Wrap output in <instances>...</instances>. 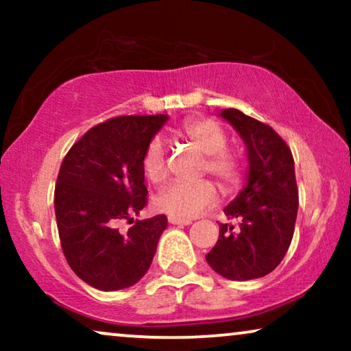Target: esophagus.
<instances>
[{
	"label": "esophagus",
	"instance_id": "obj_1",
	"mask_svg": "<svg viewBox=\"0 0 351 351\" xmlns=\"http://www.w3.org/2000/svg\"><path fill=\"white\" fill-rule=\"evenodd\" d=\"M169 223H172V225H190L191 223V220H189V219H177V217H169Z\"/></svg>",
	"mask_w": 351,
	"mask_h": 351
}]
</instances>
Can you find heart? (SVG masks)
Returning <instances> with one entry per match:
<instances>
[{"label": "heart", "mask_w": 351, "mask_h": 351, "mask_svg": "<svg viewBox=\"0 0 351 351\" xmlns=\"http://www.w3.org/2000/svg\"><path fill=\"white\" fill-rule=\"evenodd\" d=\"M182 137L190 141L206 155L204 171L213 174L223 186L237 185L241 179V162L227 148V136L210 119H191L180 129ZM142 171L152 184H161L167 177L166 147L161 138H153L142 158ZM217 201L213 182H174L156 196V209L171 217L191 219Z\"/></svg>", "instance_id": "heart-1"}]
</instances>
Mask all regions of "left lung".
Instances as JSON below:
<instances>
[{
    "instance_id": "1",
    "label": "left lung",
    "mask_w": 351,
    "mask_h": 351,
    "mask_svg": "<svg viewBox=\"0 0 351 351\" xmlns=\"http://www.w3.org/2000/svg\"><path fill=\"white\" fill-rule=\"evenodd\" d=\"M219 117L243 138L249 166L246 185L223 209L238 227L219 225V239L206 261L227 280H256L275 270L291 246L299 209L294 158L268 124L237 108Z\"/></svg>"
}]
</instances>
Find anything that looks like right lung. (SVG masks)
Returning <instances> with one entry per match:
<instances>
[{
	"instance_id": "1",
	"label": "right lung",
	"mask_w": 351,
	"mask_h": 351,
	"mask_svg": "<svg viewBox=\"0 0 351 351\" xmlns=\"http://www.w3.org/2000/svg\"><path fill=\"white\" fill-rule=\"evenodd\" d=\"M167 114L118 117L89 129L66 153L57 177L54 208L62 251L76 276L99 291L141 281L167 227L166 215L123 220L145 208V148Z\"/></svg>"
}]
</instances>
